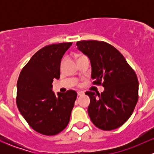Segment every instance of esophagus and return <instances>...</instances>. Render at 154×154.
<instances>
[{"mask_svg":"<svg viewBox=\"0 0 154 154\" xmlns=\"http://www.w3.org/2000/svg\"><path fill=\"white\" fill-rule=\"evenodd\" d=\"M84 94V93H83V91H77V95L78 96L82 95V94Z\"/></svg>","mask_w":154,"mask_h":154,"instance_id":"1","label":"esophagus"}]
</instances>
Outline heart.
Segmentation results:
<instances>
[{
    "label": "heart",
    "mask_w": 154,
    "mask_h": 154,
    "mask_svg": "<svg viewBox=\"0 0 154 154\" xmlns=\"http://www.w3.org/2000/svg\"><path fill=\"white\" fill-rule=\"evenodd\" d=\"M82 56H83V55H78V58H80V57H82ZM64 61H65V58H63V60H62V61H61V66L63 64V63H64Z\"/></svg>",
    "instance_id": "obj_1"
}]
</instances>
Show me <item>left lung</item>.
<instances>
[{"mask_svg": "<svg viewBox=\"0 0 154 154\" xmlns=\"http://www.w3.org/2000/svg\"><path fill=\"white\" fill-rule=\"evenodd\" d=\"M77 45L91 62L92 84L104 87L101 94L86 92L90 97L88 113L91 122L106 131L119 128L133 114L139 99L136 74L124 56L105 42L80 41Z\"/></svg>", "mask_w": 154, "mask_h": 154, "instance_id": "obj_1", "label": "left lung"}]
</instances>
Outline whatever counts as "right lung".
<instances>
[{"label": "right lung", "instance_id": "right-lung-1", "mask_svg": "<svg viewBox=\"0 0 154 154\" xmlns=\"http://www.w3.org/2000/svg\"><path fill=\"white\" fill-rule=\"evenodd\" d=\"M72 42L45 46L24 66L17 82L16 104L20 113L37 133L54 136L67 127L77 94L74 90L52 91L54 79L60 77V62Z\"/></svg>", "mask_w": 154, "mask_h": 154}]
</instances>
